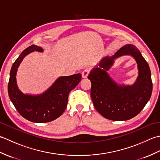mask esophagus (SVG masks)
Here are the masks:
<instances>
[{
  "mask_svg": "<svg viewBox=\"0 0 160 160\" xmlns=\"http://www.w3.org/2000/svg\"><path fill=\"white\" fill-rule=\"evenodd\" d=\"M89 72H90V69H89V68H86V69H84L82 71V78H86L88 76V75H89Z\"/></svg>",
  "mask_w": 160,
  "mask_h": 160,
  "instance_id": "obj_1",
  "label": "esophagus"
}]
</instances>
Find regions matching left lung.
I'll use <instances>...</instances> for the list:
<instances>
[{
  "label": "left lung",
  "instance_id": "1",
  "mask_svg": "<svg viewBox=\"0 0 160 160\" xmlns=\"http://www.w3.org/2000/svg\"><path fill=\"white\" fill-rule=\"evenodd\" d=\"M124 55H132L138 63L139 75L132 86H118L106 71L115 58ZM99 66L88 76L91 82V97L98 113L113 121L128 120L136 116L150 99L152 90L150 68L140 51L134 45H127L113 56L102 59Z\"/></svg>",
  "mask_w": 160,
  "mask_h": 160
}]
</instances>
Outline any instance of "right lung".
<instances>
[{"label": "right lung", "instance_id": "1", "mask_svg": "<svg viewBox=\"0 0 160 160\" xmlns=\"http://www.w3.org/2000/svg\"><path fill=\"white\" fill-rule=\"evenodd\" d=\"M34 51L42 52L43 50L33 45L24 50L13 62L10 71L8 93L13 106L24 118L32 122L45 123L56 120L64 113L70 91L80 82L82 75L60 77L48 90L39 96L23 94L17 87V69L25 56Z\"/></svg>", "mask_w": 160, "mask_h": 160}]
</instances>
